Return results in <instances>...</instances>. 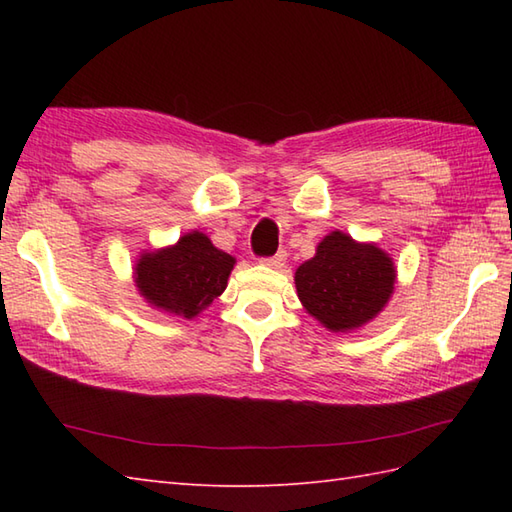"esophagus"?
I'll return each mask as SVG.
<instances>
[{
	"mask_svg": "<svg viewBox=\"0 0 512 512\" xmlns=\"http://www.w3.org/2000/svg\"><path fill=\"white\" fill-rule=\"evenodd\" d=\"M262 264L268 268H281L286 264V250H279V253L273 257H264Z\"/></svg>",
	"mask_w": 512,
	"mask_h": 512,
	"instance_id": "34e87169",
	"label": "esophagus"
}]
</instances>
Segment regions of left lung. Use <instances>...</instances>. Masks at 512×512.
I'll list each match as a JSON object with an SVG mask.
<instances>
[{
	"label": "left lung",
	"instance_id": "1",
	"mask_svg": "<svg viewBox=\"0 0 512 512\" xmlns=\"http://www.w3.org/2000/svg\"><path fill=\"white\" fill-rule=\"evenodd\" d=\"M394 284L396 268L385 250L341 231L325 235L295 273L303 308L332 332L363 328L387 306Z\"/></svg>",
	"mask_w": 512,
	"mask_h": 512
}]
</instances>
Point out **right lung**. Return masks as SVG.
Returning <instances> with one entry per match:
<instances>
[{
    "instance_id": "right-lung-1",
    "label": "right lung",
    "mask_w": 512,
    "mask_h": 512,
    "mask_svg": "<svg viewBox=\"0 0 512 512\" xmlns=\"http://www.w3.org/2000/svg\"><path fill=\"white\" fill-rule=\"evenodd\" d=\"M235 257L215 248L200 231L182 235L176 244L145 250L134 268V281L149 306L193 319L222 295Z\"/></svg>"
}]
</instances>
